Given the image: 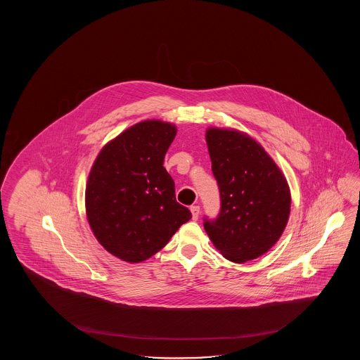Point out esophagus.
<instances>
[{"label":"esophagus","instance_id":"34e87169","mask_svg":"<svg viewBox=\"0 0 360 360\" xmlns=\"http://www.w3.org/2000/svg\"><path fill=\"white\" fill-rule=\"evenodd\" d=\"M190 210H191V217H193V220H197L198 216H200V206L193 205L190 207Z\"/></svg>","mask_w":360,"mask_h":360}]
</instances>
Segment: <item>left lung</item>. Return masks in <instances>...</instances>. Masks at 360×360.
I'll list each match as a JSON object with an SVG mask.
<instances>
[{
  "mask_svg": "<svg viewBox=\"0 0 360 360\" xmlns=\"http://www.w3.org/2000/svg\"><path fill=\"white\" fill-rule=\"evenodd\" d=\"M221 210L204 223L223 257L245 263L266 254L282 236L290 216L285 174L255 139L232 128L210 127L205 134Z\"/></svg>",
  "mask_w": 360,
  "mask_h": 360,
  "instance_id": "1",
  "label": "left lung"
}]
</instances>
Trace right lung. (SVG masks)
Returning a JSON list of instances; mask_svg holds the SVG:
<instances>
[{"instance_id": "right-lung-1", "label": "right lung", "mask_w": 360, "mask_h": 360, "mask_svg": "<svg viewBox=\"0 0 360 360\" xmlns=\"http://www.w3.org/2000/svg\"><path fill=\"white\" fill-rule=\"evenodd\" d=\"M175 135L172 122L140 121L108 141L90 169L87 221L103 248L124 262L153 257L191 219L163 167Z\"/></svg>"}]
</instances>
